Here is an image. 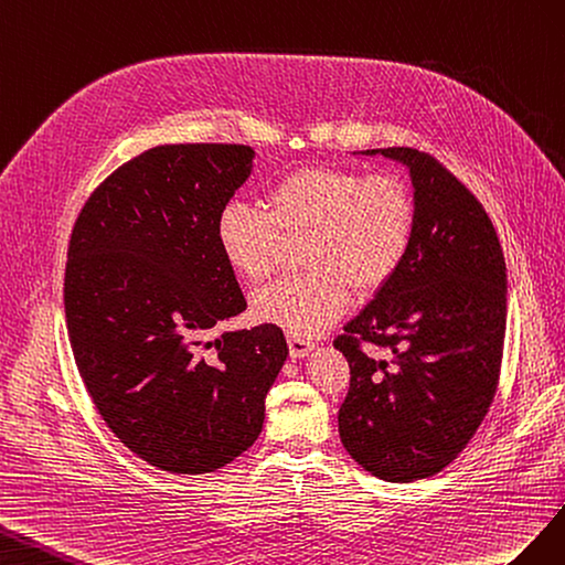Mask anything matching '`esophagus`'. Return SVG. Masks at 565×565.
Masks as SVG:
<instances>
[{
  "label": "esophagus",
  "mask_w": 565,
  "mask_h": 565,
  "mask_svg": "<svg viewBox=\"0 0 565 565\" xmlns=\"http://www.w3.org/2000/svg\"><path fill=\"white\" fill-rule=\"evenodd\" d=\"M288 350H291V358L294 360H302L308 358V354L315 350V343L310 338H302V335H288Z\"/></svg>",
  "instance_id": "esophagus-1"
}]
</instances>
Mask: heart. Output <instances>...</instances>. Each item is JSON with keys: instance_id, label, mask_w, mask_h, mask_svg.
Wrapping results in <instances>:
<instances>
[{"instance_id": "1", "label": "heart", "mask_w": 565, "mask_h": 565, "mask_svg": "<svg viewBox=\"0 0 565 565\" xmlns=\"http://www.w3.org/2000/svg\"><path fill=\"white\" fill-rule=\"evenodd\" d=\"M312 232L305 277H288L253 298L257 319L310 338L341 317L354 291L372 296L405 263L414 238V201L393 174L312 166L279 177L265 207L230 201L215 222L227 265L248 281L277 267L281 234Z\"/></svg>"}]
</instances>
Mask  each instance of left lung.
<instances>
[{
	"label": "left lung",
	"mask_w": 565,
	"mask_h": 565,
	"mask_svg": "<svg viewBox=\"0 0 565 565\" xmlns=\"http://www.w3.org/2000/svg\"><path fill=\"white\" fill-rule=\"evenodd\" d=\"M364 156L409 170L414 238L395 277L333 341L350 364L338 433L364 471L412 482L452 463L492 405L507 265L486 207L433 156L407 147ZM362 342L390 358L364 353Z\"/></svg>",
	"instance_id": "left-lung-1"
}]
</instances>
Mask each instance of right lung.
Instances as JSON below:
<instances>
[{"label":"right lung","mask_w":565,"mask_h":565,"mask_svg":"<svg viewBox=\"0 0 565 565\" xmlns=\"http://www.w3.org/2000/svg\"><path fill=\"white\" fill-rule=\"evenodd\" d=\"M241 143H168L94 189L68 244L63 305L77 372L106 426L168 473H211L257 440L288 358L277 324L227 331L246 310L215 222L248 180Z\"/></svg>","instance_id":"obj_1"}]
</instances>
